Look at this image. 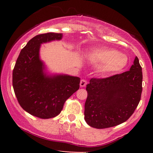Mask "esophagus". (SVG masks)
Here are the masks:
<instances>
[{
	"label": "esophagus",
	"mask_w": 153,
	"mask_h": 153,
	"mask_svg": "<svg viewBox=\"0 0 153 153\" xmlns=\"http://www.w3.org/2000/svg\"><path fill=\"white\" fill-rule=\"evenodd\" d=\"M87 81L85 80V79H81V81H80V86L81 87H84L85 85H87Z\"/></svg>",
	"instance_id": "obj_1"
}]
</instances>
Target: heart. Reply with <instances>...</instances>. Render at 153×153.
Listing matches in <instances>:
<instances>
[{
  "instance_id": "1",
  "label": "heart",
  "mask_w": 153,
  "mask_h": 153,
  "mask_svg": "<svg viewBox=\"0 0 153 153\" xmlns=\"http://www.w3.org/2000/svg\"><path fill=\"white\" fill-rule=\"evenodd\" d=\"M88 58L92 62L100 64V71L106 74L120 71L128 61L126 55L108 48L92 50L88 53Z\"/></svg>"
}]
</instances>
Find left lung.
Returning <instances> with one entry per match:
<instances>
[{
    "instance_id": "8db88e82",
    "label": "left lung",
    "mask_w": 153,
    "mask_h": 153,
    "mask_svg": "<svg viewBox=\"0 0 153 153\" xmlns=\"http://www.w3.org/2000/svg\"><path fill=\"white\" fill-rule=\"evenodd\" d=\"M142 80L137 57L129 71L106 78H92L86 85L84 116L88 125L105 129L128 120L141 100Z\"/></svg>"
}]
</instances>
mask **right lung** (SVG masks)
<instances>
[{
	"mask_svg": "<svg viewBox=\"0 0 153 153\" xmlns=\"http://www.w3.org/2000/svg\"><path fill=\"white\" fill-rule=\"evenodd\" d=\"M61 33L37 35L19 55L12 72V85L22 108L32 116L47 119L61 112L66 100L78 91L80 78L67 75L47 76L39 60L42 43L62 38Z\"/></svg>",
	"mask_w": 153,
	"mask_h": 153,
	"instance_id": "right-lung-1",
	"label": "right lung"
}]
</instances>
